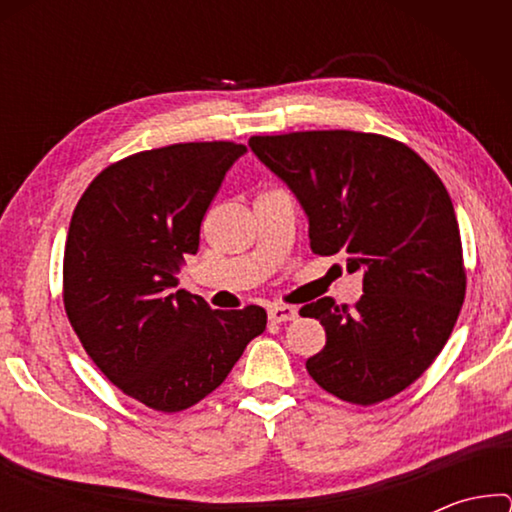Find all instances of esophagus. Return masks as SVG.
<instances>
[{"label":"esophagus","instance_id":"1","mask_svg":"<svg viewBox=\"0 0 512 512\" xmlns=\"http://www.w3.org/2000/svg\"><path fill=\"white\" fill-rule=\"evenodd\" d=\"M298 309L291 305H271L268 307V320L273 323H287V320H296Z\"/></svg>","mask_w":512,"mask_h":512}]
</instances>
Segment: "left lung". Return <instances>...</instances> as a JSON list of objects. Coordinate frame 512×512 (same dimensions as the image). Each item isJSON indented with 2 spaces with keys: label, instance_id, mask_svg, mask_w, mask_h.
<instances>
[{
  "label": "left lung",
  "instance_id": "8db88e82",
  "mask_svg": "<svg viewBox=\"0 0 512 512\" xmlns=\"http://www.w3.org/2000/svg\"><path fill=\"white\" fill-rule=\"evenodd\" d=\"M248 146L298 196L316 255L363 273L354 309L320 298L300 309L327 343L311 379L370 406L411 386L452 334L465 300L458 221L443 180L409 146L377 133L255 135Z\"/></svg>",
  "mask_w": 512,
  "mask_h": 512
}]
</instances>
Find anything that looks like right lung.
<instances>
[{"label": "right lung", "instance_id": "obj_1", "mask_svg": "<svg viewBox=\"0 0 512 512\" xmlns=\"http://www.w3.org/2000/svg\"><path fill=\"white\" fill-rule=\"evenodd\" d=\"M244 144L187 142L133 153L103 169L69 223L65 314L119 391L178 413L223 384L266 311L212 309L178 289L185 255Z\"/></svg>", "mask_w": 512, "mask_h": 512}]
</instances>
